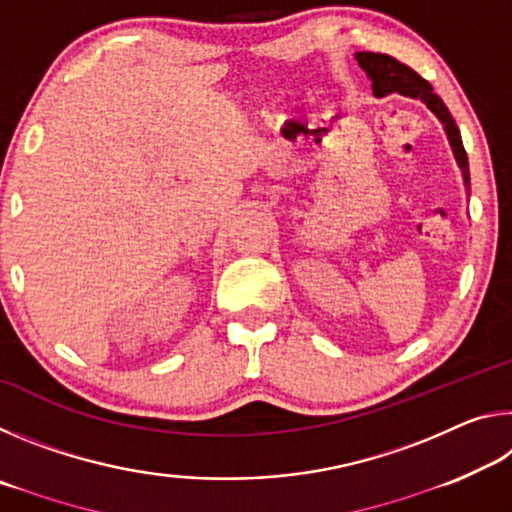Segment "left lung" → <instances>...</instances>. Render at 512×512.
<instances>
[{
    "label": "left lung",
    "mask_w": 512,
    "mask_h": 512,
    "mask_svg": "<svg viewBox=\"0 0 512 512\" xmlns=\"http://www.w3.org/2000/svg\"><path fill=\"white\" fill-rule=\"evenodd\" d=\"M357 60H359V65L366 69V74L370 76L372 90H375L377 97H386V94H391V92H400V94H404V97L424 101L433 112H436L438 119L445 124L449 144H452L456 160L463 169L465 185L470 187V169H467V153L463 149L461 133H458L456 121L452 115H449V110L443 103V99L433 92L431 83L424 81L422 76L415 74L409 65L400 63V60H395L393 56L372 54V51H357Z\"/></svg>",
    "instance_id": "obj_1"
}]
</instances>
